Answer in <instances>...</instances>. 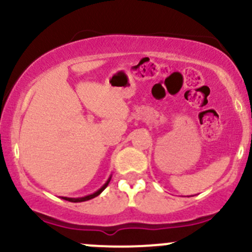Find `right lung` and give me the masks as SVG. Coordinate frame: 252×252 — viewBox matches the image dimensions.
Segmentation results:
<instances>
[{
    "instance_id": "right-lung-1",
    "label": "right lung",
    "mask_w": 252,
    "mask_h": 252,
    "mask_svg": "<svg viewBox=\"0 0 252 252\" xmlns=\"http://www.w3.org/2000/svg\"><path fill=\"white\" fill-rule=\"evenodd\" d=\"M110 180H111V179H108V180H107V183H106V184L103 185V187L101 188L100 190H97V191L94 192V194L89 195V196H85V197H79V199H72V197H62V199L67 200V201H70V202H81V201H88V200L94 199V197H96V196H97V195H100L101 192H102L103 190L106 189V187H107V185H108V183H110Z\"/></svg>"
}]
</instances>
